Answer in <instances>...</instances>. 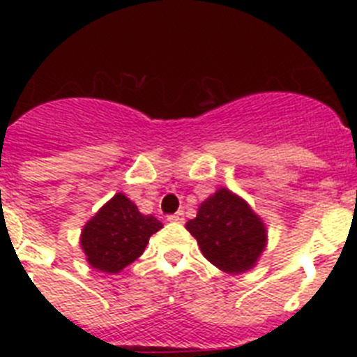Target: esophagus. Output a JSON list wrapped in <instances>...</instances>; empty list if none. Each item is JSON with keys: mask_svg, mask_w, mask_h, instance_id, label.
I'll return each instance as SVG.
<instances>
[{"mask_svg": "<svg viewBox=\"0 0 357 357\" xmlns=\"http://www.w3.org/2000/svg\"><path fill=\"white\" fill-rule=\"evenodd\" d=\"M166 220H168V222H172V223H182L184 222V213H175V214H169L168 218H166Z\"/></svg>", "mask_w": 357, "mask_h": 357, "instance_id": "esophagus-1", "label": "esophagus"}]
</instances>
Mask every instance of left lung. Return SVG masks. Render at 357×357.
<instances>
[{"mask_svg":"<svg viewBox=\"0 0 357 357\" xmlns=\"http://www.w3.org/2000/svg\"><path fill=\"white\" fill-rule=\"evenodd\" d=\"M202 254L225 273H245L257 264L268 245L263 218L248 202L220 188L202 202L197 218L185 223Z\"/></svg>","mask_w":357,"mask_h":357,"instance_id":"1","label":"left lung"}]
</instances>
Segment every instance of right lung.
<instances>
[{
  "mask_svg": "<svg viewBox=\"0 0 357 357\" xmlns=\"http://www.w3.org/2000/svg\"><path fill=\"white\" fill-rule=\"evenodd\" d=\"M162 229L151 214L139 213L123 193H116L82 229L80 247L94 270L119 273L144 252L150 236Z\"/></svg>",
  "mask_w": 357,
  "mask_h": 357,
  "instance_id": "right-lung-1",
  "label": "right lung"
}]
</instances>
